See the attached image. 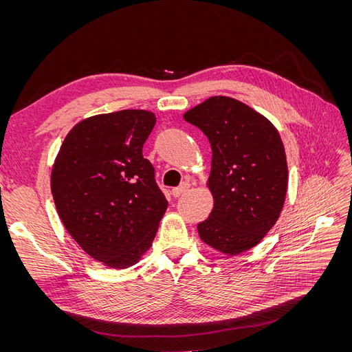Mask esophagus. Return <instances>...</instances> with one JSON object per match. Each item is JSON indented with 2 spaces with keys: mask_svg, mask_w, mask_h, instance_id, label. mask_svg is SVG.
<instances>
[{
  "mask_svg": "<svg viewBox=\"0 0 352 352\" xmlns=\"http://www.w3.org/2000/svg\"><path fill=\"white\" fill-rule=\"evenodd\" d=\"M189 184L188 182H184V184H180L177 188H173L172 189V195L175 197V198H177V197H180V195H182L184 192H186V190L189 189Z\"/></svg>",
  "mask_w": 352,
  "mask_h": 352,
  "instance_id": "1",
  "label": "esophagus"
}]
</instances>
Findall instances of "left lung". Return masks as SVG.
<instances>
[{"instance_id": "1", "label": "left lung", "mask_w": 352, "mask_h": 352, "mask_svg": "<svg viewBox=\"0 0 352 352\" xmlns=\"http://www.w3.org/2000/svg\"><path fill=\"white\" fill-rule=\"evenodd\" d=\"M211 145L208 188L214 207L198 225L202 242L236 255L278 221L287 188L285 148L276 127L238 100L211 97L184 114Z\"/></svg>"}]
</instances>
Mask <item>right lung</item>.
<instances>
[{"label":"right lung","instance_id":"add662e5","mask_svg":"<svg viewBox=\"0 0 352 352\" xmlns=\"http://www.w3.org/2000/svg\"><path fill=\"white\" fill-rule=\"evenodd\" d=\"M155 124L145 110L98 114L66 136L51 173L63 225L94 260L129 267L151 247L168 202L142 146Z\"/></svg>","mask_w":352,"mask_h":352}]
</instances>
